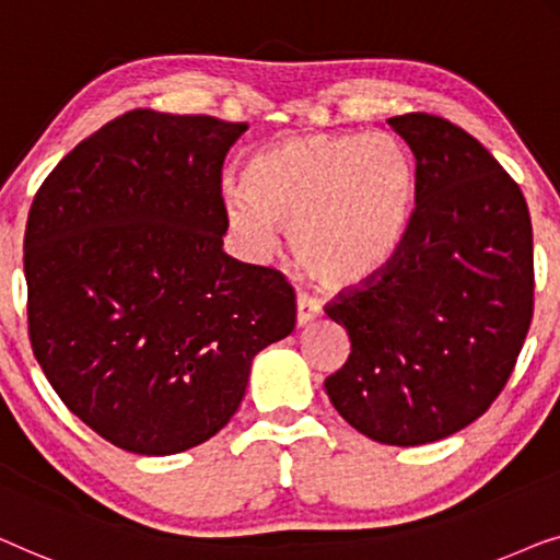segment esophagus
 Returning <instances> with one entry per match:
<instances>
[{"label":"esophagus","mask_w":560,"mask_h":560,"mask_svg":"<svg viewBox=\"0 0 560 560\" xmlns=\"http://www.w3.org/2000/svg\"><path fill=\"white\" fill-rule=\"evenodd\" d=\"M319 314H322V304L314 296L306 294V291H302V294L296 296V325L299 327L310 325V322L317 319Z\"/></svg>","instance_id":"esophagus-1"}]
</instances>
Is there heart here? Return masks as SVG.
Masks as SVG:
<instances>
[{
  "label": "heart",
  "instance_id": "heart-1",
  "mask_svg": "<svg viewBox=\"0 0 560 560\" xmlns=\"http://www.w3.org/2000/svg\"><path fill=\"white\" fill-rule=\"evenodd\" d=\"M228 195V223L254 250H271L277 225L291 231L302 269L348 289L381 273L406 238L416 202L413 156L388 133H312L261 149Z\"/></svg>",
  "mask_w": 560,
  "mask_h": 560
}]
</instances>
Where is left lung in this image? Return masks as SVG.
Masks as SVG:
<instances>
[{
  "label": "left lung",
  "mask_w": 560,
  "mask_h": 560,
  "mask_svg": "<svg viewBox=\"0 0 560 560\" xmlns=\"http://www.w3.org/2000/svg\"><path fill=\"white\" fill-rule=\"evenodd\" d=\"M388 126L416 156V208L390 264L325 306L350 335L325 390L360 434L419 446L477 421L513 375L533 319V225L471 133L423 112Z\"/></svg>",
  "instance_id": "1"
}]
</instances>
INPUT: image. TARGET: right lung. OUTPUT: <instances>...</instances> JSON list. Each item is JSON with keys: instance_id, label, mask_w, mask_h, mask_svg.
Wrapping results in <instances>:
<instances>
[{"instance_id": "right-lung-1", "label": "right lung", "mask_w": 560, "mask_h": 560, "mask_svg": "<svg viewBox=\"0 0 560 560\" xmlns=\"http://www.w3.org/2000/svg\"><path fill=\"white\" fill-rule=\"evenodd\" d=\"M248 124L133 108L58 162L25 231L27 329L68 411L167 456L215 436L296 325L281 271L223 250V162Z\"/></svg>"}]
</instances>
